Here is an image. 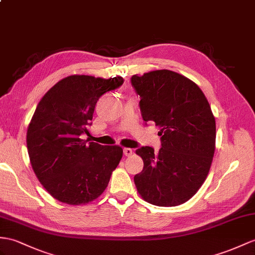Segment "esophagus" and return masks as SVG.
Listing matches in <instances>:
<instances>
[{
	"label": "esophagus",
	"mask_w": 255,
	"mask_h": 255,
	"mask_svg": "<svg viewBox=\"0 0 255 255\" xmlns=\"http://www.w3.org/2000/svg\"><path fill=\"white\" fill-rule=\"evenodd\" d=\"M123 152H124V154H126L127 157H129V156H132L133 150H132L131 148H124L123 149Z\"/></svg>",
	"instance_id": "obj_1"
}]
</instances>
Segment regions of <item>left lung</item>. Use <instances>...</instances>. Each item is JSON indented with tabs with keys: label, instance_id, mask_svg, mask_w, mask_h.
I'll list each match as a JSON object with an SVG mask.
<instances>
[{
	"label": "left lung",
	"instance_id": "left-lung-1",
	"mask_svg": "<svg viewBox=\"0 0 255 255\" xmlns=\"http://www.w3.org/2000/svg\"><path fill=\"white\" fill-rule=\"evenodd\" d=\"M131 83L139 95L142 120L159 127L161 148L136 150L144 169L134 176L145 201L175 207L201 187L215 150V118L208 99L195 82L171 70L134 74Z\"/></svg>",
	"mask_w": 255,
	"mask_h": 255
}]
</instances>
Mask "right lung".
<instances>
[{
	"label": "right lung",
	"mask_w": 255,
	"mask_h": 255,
	"mask_svg": "<svg viewBox=\"0 0 255 255\" xmlns=\"http://www.w3.org/2000/svg\"><path fill=\"white\" fill-rule=\"evenodd\" d=\"M123 82L122 77L69 76L36 106L27 131L28 153L36 177L55 199L79 206L106 189L122 148L88 142L80 136L89 133L99 97Z\"/></svg>",
	"instance_id": "right-lung-1"
}]
</instances>
